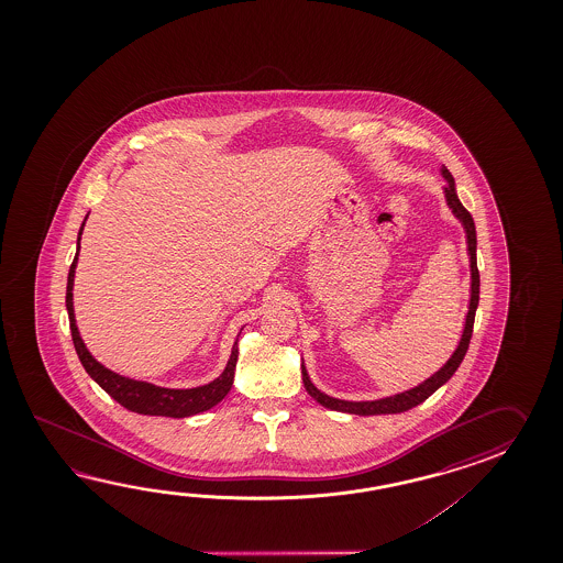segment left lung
<instances>
[{
  "label": "left lung",
  "mask_w": 563,
  "mask_h": 563,
  "mask_svg": "<svg viewBox=\"0 0 563 563\" xmlns=\"http://www.w3.org/2000/svg\"><path fill=\"white\" fill-rule=\"evenodd\" d=\"M444 179H446V187H444V195H446V203L453 209L463 228L467 231V243H468V255H471V303H468L467 322H465V332L463 338L456 346L455 354L449 358V362L444 364L441 371L437 374H432L429 380L419 384L417 388L407 390V393H400V395L388 396V398H380V400H372V402H347V400H338L332 396L323 395L320 393L308 378V372L301 364V380L303 386L308 390V395L311 398H316L322 407L332 408V410H340V412H350V415H360V417H371V415H396V412H405L410 408L417 407L420 402H424L429 396L439 390L453 374L456 368L461 366V362L467 354L468 342H471V335H473V323H475V311L478 306V269H477V233H475V223H473V217L468 213L467 209L461 205L459 197L455 191V179L453 175L449 173V168H441Z\"/></svg>",
  "instance_id": "1"
}]
</instances>
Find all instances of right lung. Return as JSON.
Masks as SVG:
<instances>
[{
    "mask_svg": "<svg viewBox=\"0 0 563 563\" xmlns=\"http://www.w3.org/2000/svg\"><path fill=\"white\" fill-rule=\"evenodd\" d=\"M82 229H85V223H82L80 233H78V247H80ZM76 262H78V252L74 255V262L70 265V272H68V286H66V310H68V318H70L74 347H76V354L82 362L85 371L88 372V376L104 393H108L119 405L129 408L132 412L151 415V417H173V419H183V417H191L197 412L209 410L228 396L231 384H233L238 354H240L238 342L231 350V358H229L223 374L213 383L189 388V390H173V388H161L155 384L139 383V380H132V378H124L117 372L108 371L100 362H96L92 354L86 350L85 342L78 334L76 320H74L73 286Z\"/></svg>",
    "mask_w": 563,
    "mask_h": 563,
    "instance_id": "1",
    "label": "right lung"
}]
</instances>
